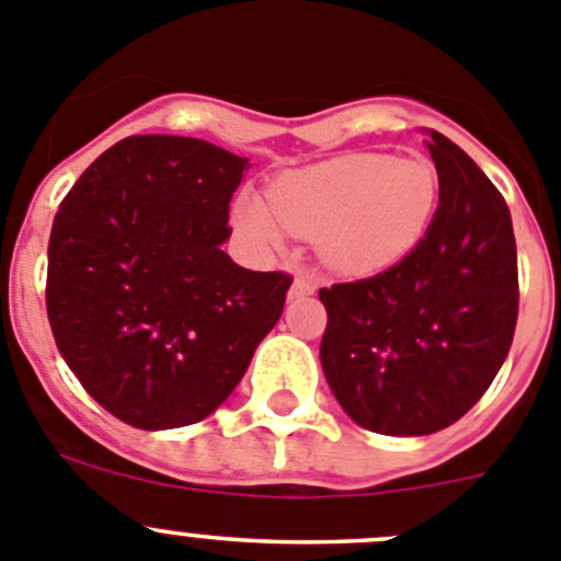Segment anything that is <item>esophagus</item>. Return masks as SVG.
<instances>
[{
	"mask_svg": "<svg viewBox=\"0 0 561 561\" xmlns=\"http://www.w3.org/2000/svg\"><path fill=\"white\" fill-rule=\"evenodd\" d=\"M310 293H316V285H312L307 276H296L290 285V296L293 299H299V296H310Z\"/></svg>",
	"mask_w": 561,
	"mask_h": 561,
	"instance_id": "esophagus-1",
	"label": "esophagus"
}]
</instances>
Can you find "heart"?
<instances>
[{
	"label": "heart",
	"instance_id": "heart-1",
	"mask_svg": "<svg viewBox=\"0 0 561 561\" xmlns=\"http://www.w3.org/2000/svg\"><path fill=\"white\" fill-rule=\"evenodd\" d=\"M433 206L436 173L425 159L355 153L276 175L265 204L240 195L231 220L262 251H279L285 231L316 234L327 268L366 276L419 243Z\"/></svg>",
	"mask_w": 561,
	"mask_h": 561
}]
</instances>
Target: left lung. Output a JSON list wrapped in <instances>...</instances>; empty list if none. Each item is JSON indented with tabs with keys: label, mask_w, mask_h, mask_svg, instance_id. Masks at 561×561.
<instances>
[{
	"label": "left lung",
	"mask_w": 561,
	"mask_h": 561,
	"mask_svg": "<svg viewBox=\"0 0 561 561\" xmlns=\"http://www.w3.org/2000/svg\"><path fill=\"white\" fill-rule=\"evenodd\" d=\"M431 136L438 206L397 265L321 287V366L341 408L386 436L444 431L481 400L517 327L512 215L456 142Z\"/></svg>",
	"instance_id": "obj_1"
}]
</instances>
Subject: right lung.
I'll use <instances>...</instances> for the list:
<instances>
[{
  "instance_id": "1",
  "label": "right lung",
  "mask_w": 561,
  "mask_h": 561,
  "mask_svg": "<svg viewBox=\"0 0 561 561\" xmlns=\"http://www.w3.org/2000/svg\"><path fill=\"white\" fill-rule=\"evenodd\" d=\"M245 164L193 136H128L60 201L49 327L80 386L125 425L209 416L279 321L293 276L245 271L220 249Z\"/></svg>"
}]
</instances>
